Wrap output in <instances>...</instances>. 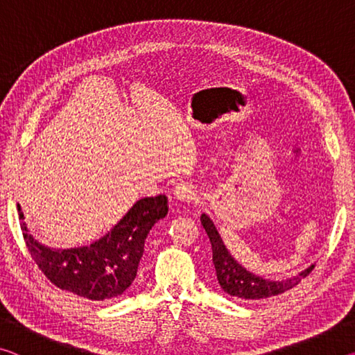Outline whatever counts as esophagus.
Returning a JSON list of instances; mask_svg holds the SVG:
<instances>
[{"instance_id": "1", "label": "esophagus", "mask_w": 355, "mask_h": 355, "mask_svg": "<svg viewBox=\"0 0 355 355\" xmlns=\"http://www.w3.org/2000/svg\"><path fill=\"white\" fill-rule=\"evenodd\" d=\"M173 199H177L178 202H191L196 199V191L189 184H177L173 188Z\"/></svg>"}]
</instances>
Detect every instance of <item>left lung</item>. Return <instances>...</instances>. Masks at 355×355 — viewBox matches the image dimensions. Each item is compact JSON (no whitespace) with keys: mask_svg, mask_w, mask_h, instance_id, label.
<instances>
[{"mask_svg":"<svg viewBox=\"0 0 355 355\" xmlns=\"http://www.w3.org/2000/svg\"><path fill=\"white\" fill-rule=\"evenodd\" d=\"M200 222L203 228H205L209 243H211L216 277H218L222 290L233 297L243 300H258L277 296V294L285 293L296 286L315 268V264H311L307 269H304L302 272L286 280L263 279L260 275L248 271L232 257L224 241H222L218 228L214 227V222L207 214L200 216Z\"/></svg>","mask_w":355,"mask_h":355,"instance_id":"1","label":"left lung"}]
</instances>
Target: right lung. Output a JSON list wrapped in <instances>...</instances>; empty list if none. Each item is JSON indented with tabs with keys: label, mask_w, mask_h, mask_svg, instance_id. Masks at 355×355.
<instances>
[{
	"label": "right lung",
	"mask_w": 355,
	"mask_h": 355,
	"mask_svg": "<svg viewBox=\"0 0 355 355\" xmlns=\"http://www.w3.org/2000/svg\"><path fill=\"white\" fill-rule=\"evenodd\" d=\"M17 209L31 257L53 285L91 300H110L133 284L148 232L166 218L169 207L163 194L137 200L105 236L71 249L39 243L23 220L21 207L17 205Z\"/></svg>",
	"instance_id": "obj_1"
}]
</instances>
